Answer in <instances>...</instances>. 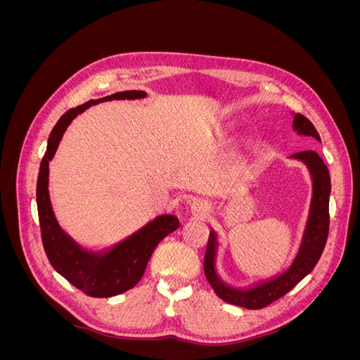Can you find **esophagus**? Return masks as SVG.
Segmentation results:
<instances>
[{
	"label": "esophagus",
	"mask_w": 360,
	"mask_h": 360,
	"mask_svg": "<svg viewBox=\"0 0 360 360\" xmlns=\"http://www.w3.org/2000/svg\"><path fill=\"white\" fill-rule=\"evenodd\" d=\"M191 213L197 217V219H205L210 214V205L204 200H193L191 202Z\"/></svg>",
	"instance_id": "34e87169"
}]
</instances>
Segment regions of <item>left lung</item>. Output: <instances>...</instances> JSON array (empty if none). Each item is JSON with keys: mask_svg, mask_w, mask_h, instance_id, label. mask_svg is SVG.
Wrapping results in <instances>:
<instances>
[{"mask_svg": "<svg viewBox=\"0 0 360 360\" xmlns=\"http://www.w3.org/2000/svg\"><path fill=\"white\" fill-rule=\"evenodd\" d=\"M292 115V130L299 136H309L321 143V138L317 129L302 114ZM292 160L302 162L308 168L311 181H312V195L308 212V219L304 224V230L302 234V240L296 255L291 263L281 274L254 281L249 285H231L225 282L221 275L217 274L216 259L217 249H219V240L217 233L210 230L209 245H207L204 257V274L207 281L210 282L214 292L224 302L242 307L246 309H259L264 308L271 302L287 294L291 288L296 287L299 282L309 275L315 264L323 254V249L328 240L329 233V198H330V174L328 167L324 165L323 159L315 151H300L290 156Z\"/></svg>", "mask_w": 360, "mask_h": 360, "instance_id": "obj_1", "label": "left lung"}]
</instances>
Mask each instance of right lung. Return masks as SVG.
<instances>
[{
    "label": "right lung",
    "instance_id": "add662e5",
    "mask_svg": "<svg viewBox=\"0 0 360 360\" xmlns=\"http://www.w3.org/2000/svg\"><path fill=\"white\" fill-rule=\"evenodd\" d=\"M146 91H123L91 99L64 114L48 139L37 179V210L41 242L49 263L72 285L91 297H112L134 288L143 278L156 246L180 226L176 214H159L123 240L105 249L82 248L60 226L49 198V162L57 153L63 135L73 120L90 106L108 101L146 99Z\"/></svg>",
    "mask_w": 360,
    "mask_h": 360
}]
</instances>
